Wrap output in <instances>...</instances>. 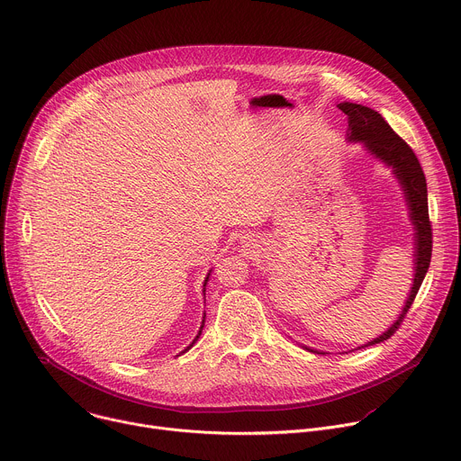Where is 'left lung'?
Here are the masks:
<instances>
[{
  "mask_svg": "<svg viewBox=\"0 0 461 461\" xmlns=\"http://www.w3.org/2000/svg\"><path fill=\"white\" fill-rule=\"evenodd\" d=\"M339 109L348 116V140L350 142H363L365 148L381 158L384 164L392 166L393 175L403 185L409 210H411V221L416 228V274H414V285L411 290V295L405 303V308L398 321L393 322L388 330L370 341L365 347L377 345L381 341H386L393 336V332L402 326L407 312L411 310L418 290L427 276L430 257H432V226L429 219V203H427V180L425 173L420 166L418 157L414 155L412 148L393 131L386 120L374 109L359 105V104H339ZM313 352L312 348H308Z\"/></svg>",
  "mask_w": 461,
  "mask_h": 461,
  "instance_id": "8db88e82",
  "label": "left lung"
}]
</instances>
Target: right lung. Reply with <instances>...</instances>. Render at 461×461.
Listing matches in <instances>:
<instances>
[{
  "instance_id": "obj_1",
  "label": "right lung",
  "mask_w": 461,
  "mask_h": 461,
  "mask_svg": "<svg viewBox=\"0 0 461 461\" xmlns=\"http://www.w3.org/2000/svg\"><path fill=\"white\" fill-rule=\"evenodd\" d=\"M208 277H210V276H208ZM208 277H206V281H204V286H206V283H208ZM204 292H206V290H204ZM204 317H206V315H204ZM203 328H204V319H203V326H201V330H199V334H196V338H194V339H193V343H191V345H189V347H187V348H185V350H184V352H187V350H189V348H191V347H193V345H194V341H196V339H199V338H201V332H203Z\"/></svg>"
}]
</instances>
